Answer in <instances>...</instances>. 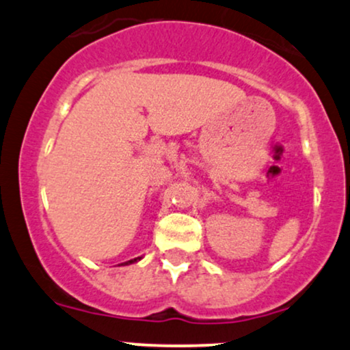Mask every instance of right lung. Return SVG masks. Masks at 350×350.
Masks as SVG:
<instances>
[{
    "label": "right lung",
    "instance_id": "add662e5",
    "mask_svg": "<svg viewBox=\"0 0 350 350\" xmlns=\"http://www.w3.org/2000/svg\"><path fill=\"white\" fill-rule=\"evenodd\" d=\"M138 260H142V256H138V258H133V260H128V262H124V263H122V265H131V263L138 262Z\"/></svg>",
    "mask_w": 350,
    "mask_h": 350
}]
</instances>
